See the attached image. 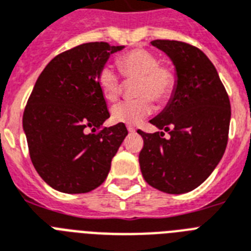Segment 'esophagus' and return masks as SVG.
<instances>
[{
  "instance_id": "1",
  "label": "esophagus",
  "mask_w": 251,
  "mask_h": 251,
  "mask_svg": "<svg viewBox=\"0 0 251 251\" xmlns=\"http://www.w3.org/2000/svg\"><path fill=\"white\" fill-rule=\"evenodd\" d=\"M127 129H128V132H129V133H135V132H136L135 128L131 127V126H129V127H127Z\"/></svg>"
}]
</instances>
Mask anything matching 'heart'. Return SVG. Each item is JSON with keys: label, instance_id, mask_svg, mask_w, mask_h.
Instances as JSON below:
<instances>
[{"label": "heart", "instance_id": "heart-1", "mask_svg": "<svg viewBox=\"0 0 251 251\" xmlns=\"http://www.w3.org/2000/svg\"><path fill=\"white\" fill-rule=\"evenodd\" d=\"M120 72L127 79H137L135 85V100L116 103L111 109V119L115 123H140L153 113L151 100L164 105L175 93L177 76L167 65L159 63L155 53L146 49H133L118 58ZM97 84L102 96L107 101L119 97L120 77L111 65H103L97 72Z\"/></svg>", "mask_w": 251, "mask_h": 251}]
</instances>
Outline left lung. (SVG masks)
<instances>
[{"instance_id": "1", "label": "left lung", "mask_w": 251, "mask_h": 251, "mask_svg": "<svg viewBox=\"0 0 251 251\" xmlns=\"http://www.w3.org/2000/svg\"><path fill=\"white\" fill-rule=\"evenodd\" d=\"M167 54L177 84L171 100L150 120L159 129L145 133L138 162L145 181L155 189L181 194L200 186L223 157L228 142L230 103L218 71L206 54L175 40H154Z\"/></svg>"}]
</instances>
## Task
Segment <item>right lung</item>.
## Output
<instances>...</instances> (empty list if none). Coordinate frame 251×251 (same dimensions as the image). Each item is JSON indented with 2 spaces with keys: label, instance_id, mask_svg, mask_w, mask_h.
<instances>
[{
  "label": "right lung",
  "instance_id": "right-lung-1",
  "mask_svg": "<svg viewBox=\"0 0 251 251\" xmlns=\"http://www.w3.org/2000/svg\"><path fill=\"white\" fill-rule=\"evenodd\" d=\"M123 48L88 43L58 54L28 98L23 129L31 160L41 179L58 192L88 193L101 185L128 135L123 123L93 133L110 118L97 72Z\"/></svg>",
  "mask_w": 251,
  "mask_h": 251
}]
</instances>
